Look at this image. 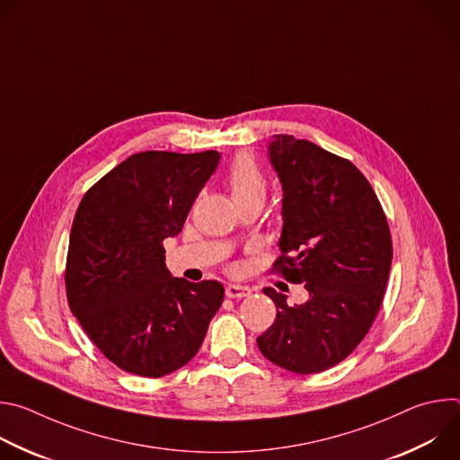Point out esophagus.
Returning <instances> with one entry per match:
<instances>
[{"mask_svg": "<svg viewBox=\"0 0 460 460\" xmlns=\"http://www.w3.org/2000/svg\"><path fill=\"white\" fill-rule=\"evenodd\" d=\"M251 295V289L245 288V286H234V284H229L226 288V296L227 298H245Z\"/></svg>", "mask_w": 460, "mask_h": 460, "instance_id": "esophagus-1", "label": "esophagus"}]
</instances>
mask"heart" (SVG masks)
Wrapping results in <instances>:
<instances>
[{
	"label": "heart",
	"mask_w": 460,
	"mask_h": 460,
	"mask_svg": "<svg viewBox=\"0 0 460 460\" xmlns=\"http://www.w3.org/2000/svg\"><path fill=\"white\" fill-rule=\"evenodd\" d=\"M227 187L236 206L251 200L264 202L268 192V180L251 156L240 155L229 167Z\"/></svg>",
	"instance_id": "heart-1"
}]
</instances>
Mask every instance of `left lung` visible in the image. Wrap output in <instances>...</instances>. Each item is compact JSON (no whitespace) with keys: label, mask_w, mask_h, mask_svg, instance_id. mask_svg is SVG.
<instances>
[{"label":"left lung","mask_w":460,"mask_h":460,"mask_svg":"<svg viewBox=\"0 0 460 460\" xmlns=\"http://www.w3.org/2000/svg\"><path fill=\"white\" fill-rule=\"evenodd\" d=\"M270 158L284 189L282 254L273 270L304 284L289 305L266 288L277 318L256 344L268 360L300 375L342 362L364 341L384 300L393 245L367 178L346 158L291 135H275Z\"/></svg>","instance_id":"8db88e82"}]
</instances>
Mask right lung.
<instances>
[{"label": "right lung", "mask_w": 460, "mask_h": 460, "mask_svg": "<svg viewBox=\"0 0 460 460\" xmlns=\"http://www.w3.org/2000/svg\"><path fill=\"white\" fill-rule=\"evenodd\" d=\"M220 155L144 151L85 194L75 215L65 289L94 346L119 369L160 378L199 353L224 286L172 279L164 240L176 236Z\"/></svg>", "instance_id": "right-lung-1"}]
</instances>
